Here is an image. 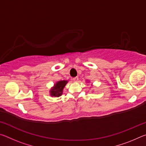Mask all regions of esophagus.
Segmentation results:
<instances>
[{"label": "esophagus", "mask_w": 146, "mask_h": 146, "mask_svg": "<svg viewBox=\"0 0 146 146\" xmlns=\"http://www.w3.org/2000/svg\"><path fill=\"white\" fill-rule=\"evenodd\" d=\"M73 80L74 81V82H78V77H77V76H76V77L73 78Z\"/></svg>", "instance_id": "obj_1"}]
</instances>
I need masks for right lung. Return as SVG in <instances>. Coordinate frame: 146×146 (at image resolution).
I'll return each instance as SVG.
<instances>
[{
	"label": "right lung",
	"mask_w": 146,
	"mask_h": 146,
	"mask_svg": "<svg viewBox=\"0 0 146 146\" xmlns=\"http://www.w3.org/2000/svg\"><path fill=\"white\" fill-rule=\"evenodd\" d=\"M67 83V80H60L55 84V85L50 90V95L51 97H60L62 94L64 88L65 87Z\"/></svg>",
	"instance_id": "add662e5"
}]
</instances>
